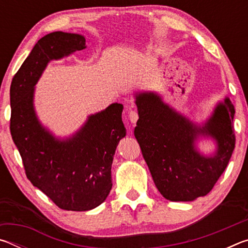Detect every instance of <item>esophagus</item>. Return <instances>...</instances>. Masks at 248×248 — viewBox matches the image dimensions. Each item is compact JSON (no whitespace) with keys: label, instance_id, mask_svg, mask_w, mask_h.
<instances>
[{"label":"esophagus","instance_id":"1","mask_svg":"<svg viewBox=\"0 0 248 248\" xmlns=\"http://www.w3.org/2000/svg\"><path fill=\"white\" fill-rule=\"evenodd\" d=\"M129 119L132 124H136L138 119H139V115H138V112L136 110H131L129 112Z\"/></svg>","mask_w":248,"mask_h":248}]
</instances>
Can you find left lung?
I'll return each instance as SVG.
<instances>
[{"instance_id": "obj_1", "label": "left lung", "mask_w": 248, "mask_h": 248, "mask_svg": "<svg viewBox=\"0 0 248 248\" xmlns=\"http://www.w3.org/2000/svg\"><path fill=\"white\" fill-rule=\"evenodd\" d=\"M134 97L139 115L134 137L161 195L170 201H192L211 191L235 148V109L230 98L217 104L199 124L170 107L155 92H139ZM200 137L215 141V153L200 152L196 141Z\"/></svg>"}]
</instances>
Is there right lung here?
Returning a JSON list of instances; mask_svg holds the SVG:
<instances>
[{
	"label": "right lung",
	"instance_id": "right-lung-1",
	"mask_svg": "<svg viewBox=\"0 0 248 248\" xmlns=\"http://www.w3.org/2000/svg\"><path fill=\"white\" fill-rule=\"evenodd\" d=\"M86 48L79 33L54 31L38 40L11 84V134L27 178L59 208L89 211L111 190V164L125 137L123 104L114 103L87 117L72 136L58 138L40 123L35 85L50 61Z\"/></svg>",
	"mask_w": 248,
	"mask_h": 248
}]
</instances>
